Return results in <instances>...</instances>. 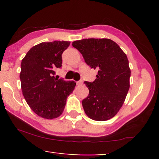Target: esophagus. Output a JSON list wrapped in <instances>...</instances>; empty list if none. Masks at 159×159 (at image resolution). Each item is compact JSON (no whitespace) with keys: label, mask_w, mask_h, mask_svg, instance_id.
Here are the masks:
<instances>
[{"label":"esophagus","mask_w":159,"mask_h":159,"mask_svg":"<svg viewBox=\"0 0 159 159\" xmlns=\"http://www.w3.org/2000/svg\"><path fill=\"white\" fill-rule=\"evenodd\" d=\"M82 83H83V82H82V81H77V85H82Z\"/></svg>","instance_id":"esophagus-1"}]
</instances>
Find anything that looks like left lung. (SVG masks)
Masks as SVG:
<instances>
[{"mask_svg": "<svg viewBox=\"0 0 159 159\" xmlns=\"http://www.w3.org/2000/svg\"><path fill=\"white\" fill-rule=\"evenodd\" d=\"M91 68L98 69L94 82H84L88 96L82 101L87 116L95 121H106L122 106L129 88L131 75L127 56L110 39H83L72 43Z\"/></svg>", "mask_w": 159, "mask_h": 159, "instance_id": "8db88e82", "label": "left lung"}]
</instances>
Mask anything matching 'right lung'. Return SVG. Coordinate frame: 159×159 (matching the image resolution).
Returning <instances> with one entry per match:
<instances>
[{"label":"right lung","instance_id":"right-lung-1","mask_svg":"<svg viewBox=\"0 0 159 159\" xmlns=\"http://www.w3.org/2000/svg\"><path fill=\"white\" fill-rule=\"evenodd\" d=\"M69 45L68 41L41 43L30 48L21 61L22 94L30 108L42 118L53 119L61 115L76 86L75 81L53 76L55 69L61 67V55Z\"/></svg>","mask_w":159,"mask_h":159}]
</instances>
